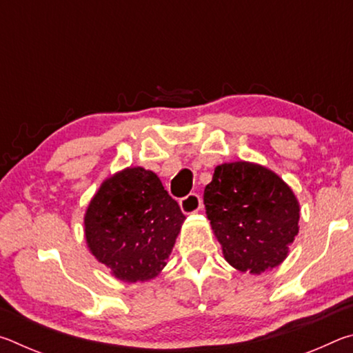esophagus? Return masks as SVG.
I'll return each instance as SVG.
<instances>
[{"label":"esophagus","instance_id":"obj_1","mask_svg":"<svg viewBox=\"0 0 353 353\" xmlns=\"http://www.w3.org/2000/svg\"><path fill=\"white\" fill-rule=\"evenodd\" d=\"M179 205H181V210L185 214H191L199 212L202 208V199L198 193H190L185 196L181 201H179Z\"/></svg>","mask_w":353,"mask_h":353}]
</instances>
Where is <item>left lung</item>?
I'll use <instances>...</instances> for the list:
<instances>
[{
    "label": "left lung",
    "instance_id": "obj_1",
    "mask_svg": "<svg viewBox=\"0 0 353 353\" xmlns=\"http://www.w3.org/2000/svg\"><path fill=\"white\" fill-rule=\"evenodd\" d=\"M204 204L224 259L238 271L261 274L286 259L301 208L276 172L249 162L219 165Z\"/></svg>",
    "mask_w": 353,
    "mask_h": 353
}]
</instances>
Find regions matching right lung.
I'll use <instances>...</instances> for the list:
<instances>
[{
	"label": "right lung",
	"instance_id": "add662e5",
	"mask_svg": "<svg viewBox=\"0 0 353 353\" xmlns=\"http://www.w3.org/2000/svg\"><path fill=\"white\" fill-rule=\"evenodd\" d=\"M157 174L141 166L107 179L83 224L92 254L123 282H145L163 270L183 223Z\"/></svg>",
	"mask_w": 353,
	"mask_h": 353
}]
</instances>
